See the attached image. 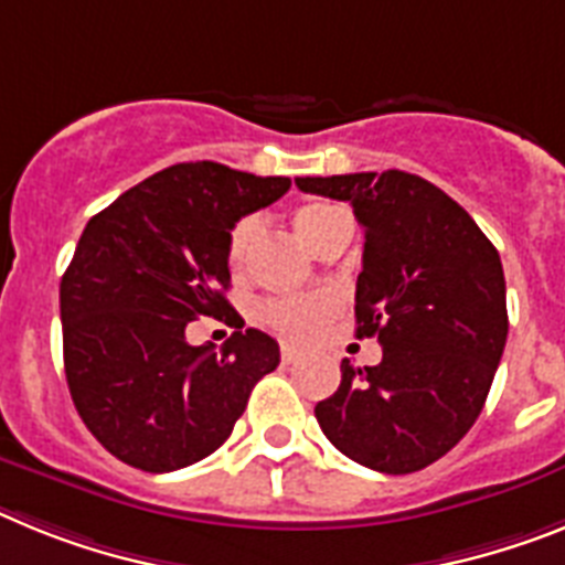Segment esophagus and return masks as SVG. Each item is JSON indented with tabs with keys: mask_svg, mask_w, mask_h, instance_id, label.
I'll return each mask as SVG.
<instances>
[{
	"mask_svg": "<svg viewBox=\"0 0 565 565\" xmlns=\"http://www.w3.org/2000/svg\"><path fill=\"white\" fill-rule=\"evenodd\" d=\"M279 356H282V363H297V360H300V349H297V345H282V349H279Z\"/></svg>",
	"mask_w": 565,
	"mask_h": 565,
	"instance_id": "obj_1",
	"label": "esophagus"
}]
</instances>
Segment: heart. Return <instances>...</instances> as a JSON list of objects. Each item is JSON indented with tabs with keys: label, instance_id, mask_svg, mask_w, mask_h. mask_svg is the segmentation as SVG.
<instances>
[{
	"label": "heart",
	"instance_id": "b5f03b06",
	"mask_svg": "<svg viewBox=\"0 0 565 565\" xmlns=\"http://www.w3.org/2000/svg\"><path fill=\"white\" fill-rule=\"evenodd\" d=\"M345 214L329 202H306L294 211L291 223L294 231L300 234L302 243L311 250H320L326 243V236L342 223ZM259 220L257 216H243L239 223L231 228L228 234V265L231 271H243L248 263L250 245L257 239ZM337 315V300L329 294H306V297H277L268 300L259 308V320L274 329L277 334L288 337V340H308Z\"/></svg>",
	"mask_w": 565,
	"mask_h": 565
}]
</instances>
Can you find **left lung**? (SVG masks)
I'll use <instances>...</instances> for the list:
<instances>
[{
	"label": "left lung",
	"mask_w": 565,
	"mask_h": 565,
	"mask_svg": "<svg viewBox=\"0 0 565 565\" xmlns=\"http://www.w3.org/2000/svg\"><path fill=\"white\" fill-rule=\"evenodd\" d=\"M297 188L351 202L365 231L356 337L383 345L380 365L342 360L340 388L317 403V423L365 469H426L475 426L503 356L509 315L498 248L417 173L297 177Z\"/></svg>",
	"instance_id": "obj_1"
}]
</instances>
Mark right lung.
<instances>
[{
    "mask_svg": "<svg viewBox=\"0 0 565 565\" xmlns=\"http://www.w3.org/2000/svg\"><path fill=\"white\" fill-rule=\"evenodd\" d=\"M288 177L180 162L90 216L60 286L65 377L82 423L142 471L214 455L279 365V345L236 326L216 354L185 340L188 322H231L228 234L277 202Z\"/></svg>",
    "mask_w": 565,
    "mask_h": 565,
    "instance_id": "1",
    "label": "right lung"
}]
</instances>
